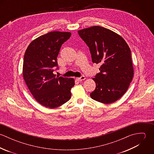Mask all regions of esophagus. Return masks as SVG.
<instances>
[{
  "label": "esophagus",
  "instance_id": "obj_1",
  "mask_svg": "<svg viewBox=\"0 0 154 154\" xmlns=\"http://www.w3.org/2000/svg\"><path fill=\"white\" fill-rule=\"evenodd\" d=\"M84 79H85V77L84 76H82L80 78H76V80H78V81H83Z\"/></svg>",
  "mask_w": 154,
  "mask_h": 154
}]
</instances>
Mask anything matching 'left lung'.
<instances>
[{
	"label": "left lung",
	"mask_w": 154,
	"mask_h": 154,
	"mask_svg": "<svg viewBox=\"0 0 154 154\" xmlns=\"http://www.w3.org/2000/svg\"><path fill=\"white\" fill-rule=\"evenodd\" d=\"M78 32L89 48L92 62L101 64L100 72L92 78L96 87L91 97L104 104L116 101L126 92L133 77L128 44L120 35L100 26Z\"/></svg>",
	"instance_id": "8db88e82"
}]
</instances>
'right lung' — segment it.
Returning a JSON list of instances; mask_svg holds the SVG:
<instances>
[{
    "label": "right lung",
    "mask_w": 154,
    "mask_h": 154,
    "mask_svg": "<svg viewBox=\"0 0 154 154\" xmlns=\"http://www.w3.org/2000/svg\"><path fill=\"white\" fill-rule=\"evenodd\" d=\"M70 35L69 32H50L34 40L25 51L24 81L35 100L45 107H58L71 97L74 79L53 74L55 67L58 69L57 57L61 46Z\"/></svg>",
    "instance_id": "1"
}]
</instances>
